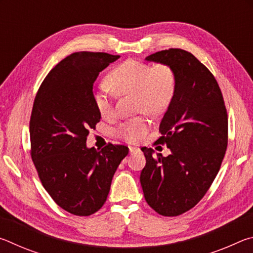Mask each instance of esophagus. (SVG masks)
<instances>
[{
    "label": "esophagus",
    "mask_w": 253,
    "mask_h": 253,
    "mask_svg": "<svg viewBox=\"0 0 253 253\" xmlns=\"http://www.w3.org/2000/svg\"><path fill=\"white\" fill-rule=\"evenodd\" d=\"M138 152H139V148H137V147H132V146H129V153H130V154L138 153Z\"/></svg>",
    "instance_id": "1"
}]
</instances>
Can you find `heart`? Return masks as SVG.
<instances>
[{"label":"heart","instance_id":"b5f03b06","mask_svg":"<svg viewBox=\"0 0 253 253\" xmlns=\"http://www.w3.org/2000/svg\"><path fill=\"white\" fill-rule=\"evenodd\" d=\"M107 80L118 95L134 93L137 111L152 116H160L168 110L177 88L176 74L169 65L152 66L135 59H128L115 67L107 76ZM114 92L105 85L93 91V104L102 118L114 116ZM147 130L148 121L144 116H138L122 123L115 132L128 143H138Z\"/></svg>","mask_w":253,"mask_h":253}]
</instances>
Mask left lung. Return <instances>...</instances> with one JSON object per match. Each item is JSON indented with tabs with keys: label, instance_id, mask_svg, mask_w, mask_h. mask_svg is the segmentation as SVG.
Returning a JSON list of instances; mask_svg holds the SVG:
<instances>
[{
	"label": "left lung",
	"instance_id": "8db88e82",
	"mask_svg": "<svg viewBox=\"0 0 253 253\" xmlns=\"http://www.w3.org/2000/svg\"><path fill=\"white\" fill-rule=\"evenodd\" d=\"M145 60L172 67L177 88L157 139L170 154L164 157L143 147L146 165L139 179L149 207L177 216L200 202L219 172L228 146V115L215 78L192 53L169 49Z\"/></svg>",
	"mask_w": 253,
	"mask_h": 253
}]
</instances>
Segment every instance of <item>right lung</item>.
<instances>
[{
    "instance_id": "obj_1",
    "label": "right lung",
    "mask_w": 253,
    "mask_h": 253,
    "mask_svg": "<svg viewBox=\"0 0 253 253\" xmlns=\"http://www.w3.org/2000/svg\"><path fill=\"white\" fill-rule=\"evenodd\" d=\"M121 57L76 52L60 61L41 84L30 119L31 157L45 191L60 208L79 216L105 204L111 179L128 147L88 148L89 130L100 121L92 99L99 72Z\"/></svg>"
}]
</instances>
